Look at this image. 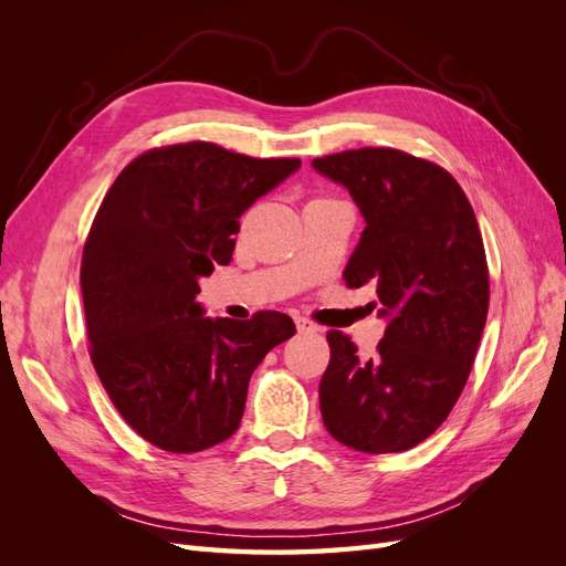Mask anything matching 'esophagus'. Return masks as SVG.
<instances>
[{"label":"esophagus","mask_w":566,"mask_h":566,"mask_svg":"<svg viewBox=\"0 0 566 566\" xmlns=\"http://www.w3.org/2000/svg\"><path fill=\"white\" fill-rule=\"evenodd\" d=\"M295 325H297L300 333H318L321 331L314 321L304 318V316H295Z\"/></svg>","instance_id":"obj_1"}]
</instances>
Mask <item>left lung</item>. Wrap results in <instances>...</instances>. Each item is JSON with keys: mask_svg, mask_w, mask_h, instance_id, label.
I'll use <instances>...</instances> for the list:
<instances>
[{"mask_svg": "<svg viewBox=\"0 0 566 566\" xmlns=\"http://www.w3.org/2000/svg\"><path fill=\"white\" fill-rule=\"evenodd\" d=\"M312 167L345 186L366 221L345 281L370 283L387 321L373 358L339 331L325 335L323 424L354 451L413 449L451 413L484 333L489 271L476 217L447 169L403 150H345Z\"/></svg>", "mask_w": 566, "mask_h": 566, "instance_id": "left-lung-1", "label": "left lung"}]
</instances>
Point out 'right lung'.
Masks as SVG:
<instances>
[{
	"mask_svg": "<svg viewBox=\"0 0 566 566\" xmlns=\"http://www.w3.org/2000/svg\"><path fill=\"white\" fill-rule=\"evenodd\" d=\"M193 142L132 160L82 254L92 364L119 416L153 447L196 453L241 424L248 385L295 323L279 312L210 318L198 281L227 266L238 219L300 169Z\"/></svg>",
	"mask_w": 566,
	"mask_h": 566,
	"instance_id": "add662e5",
	"label": "right lung"
}]
</instances>
